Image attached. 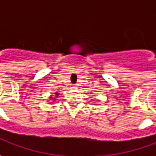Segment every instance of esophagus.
Masks as SVG:
<instances>
[{"label": "esophagus", "instance_id": "34e87169", "mask_svg": "<svg viewBox=\"0 0 156 156\" xmlns=\"http://www.w3.org/2000/svg\"><path fill=\"white\" fill-rule=\"evenodd\" d=\"M71 89H77V85H71Z\"/></svg>", "mask_w": 156, "mask_h": 156}]
</instances>
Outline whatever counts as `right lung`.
Here are the masks:
<instances>
[{
  "instance_id": "right-lung-1",
  "label": "right lung",
  "mask_w": 156,
  "mask_h": 156,
  "mask_svg": "<svg viewBox=\"0 0 156 156\" xmlns=\"http://www.w3.org/2000/svg\"><path fill=\"white\" fill-rule=\"evenodd\" d=\"M55 94H56V95L58 96V94H59V93H58V92H57V93H55Z\"/></svg>"
}]
</instances>
